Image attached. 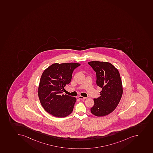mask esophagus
Returning <instances> with one entry per match:
<instances>
[{"label":"esophagus","instance_id":"1","mask_svg":"<svg viewBox=\"0 0 153 153\" xmlns=\"http://www.w3.org/2000/svg\"><path fill=\"white\" fill-rule=\"evenodd\" d=\"M79 99H81V100H84V99H86V97H83L82 96H79Z\"/></svg>","mask_w":153,"mask_h":153}]
</instances>
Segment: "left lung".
Instances as JSON below:
<instances>
[{
    "mask_svg": "<svg viewBox=\"0 0 153 153\" xmlns=\"http://www.w3.org/2000/svg\"><path fill=\"white\" fill-rule=\"evenodd\" d=\"M88 64L96 72V84L102 89L100 97L94 99V105L90 111L97 117L106 116L116 108L121 99L123 90L120 74L108 62L94 61Z\"/></svg>",
    "mask_w": 153,
    "mask_h": 153,
    "instance_id": "left-lung-1",
    "label": "left lung"
}]
</instances>
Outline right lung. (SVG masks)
<instances>
[{
	"label": "right lung",
	"mask_w": 153,
	"mask_h": 153,
	"mask_svg": "<svg viewBox=\"0 0 153 153\" xmlns=\"http://www.w3.org/2000/svg\"><path fill=\"white\" fill-rule=\"evenodd\" d=\"M79 63H55L47 68L40 78L38 95L46 111L58 117H66L73 111L76 99L64 95V87L70 83Z\"/></svg>",
	"instance_id": "obj_1"
}]
</instances>
